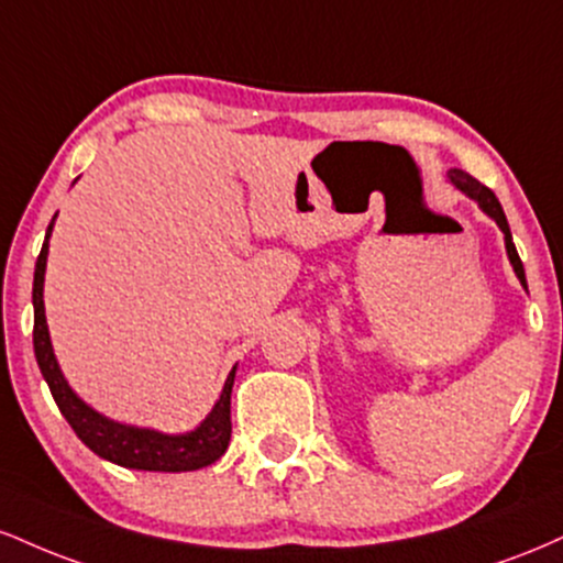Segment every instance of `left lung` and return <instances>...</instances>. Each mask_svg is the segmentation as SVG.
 <instances>
[{"label":"left lung","instance_id":"left-lung-1","mask_svg":"<svg viewBox=\"0 0 563 563\" xmlns=\"http://www.w3.org/2000/svg\"><path fill=\"white\" fill-rule=\"evenodd\" d=\"M448 179L457 187V190L463 192V196H468L471 200H474V203L479 206L484 214H487L497 224V228H500L503 241H506V254H508V260H510V267H514V273H516V277H519L521 286L527 288L525 264H521V260H519V251H516L514 238H510L508 219H506V214H503V206H500V200L495 198V192L489 190V187H484L479 179H474V177H471V174H466L463 169H450L448 172Z\"/></svg>","mask_w":563,"mask_h":563}]
</instances>
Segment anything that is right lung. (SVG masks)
<instances>
[{
	"label": "right lung",
	"mask_w": 563,
	"mask_h": 563,
	"mask_svg": "<svg viewBox=\"0 0 563 563\" xmlns=\"http://www.w3.org/2000/svg\"><path fill=\"white\" fill-rule=\"evenodd\" d=\"M55 217L49 222L47 235H44L42 254H38L34 269V354L38 371H42L44 380H47L63 418H66L70 429L76 431V437L95 455L106 457V461L115 463V466L134 471H166V474L211 466V463L224 455V450L230 444V394L232 384H235L238 365L230 371V376L222 386V394H219L209 416L192 431H185V434H164V431L145 429V426L119 423L113 418H106L102 412H97L95 407H89L79 394L70 389L60 365H57L53 341H49L47 314H44V273H47L49 235H53Z\"/></svg>",
	"instance_id": "right-lung-1"
}]
</instances>
